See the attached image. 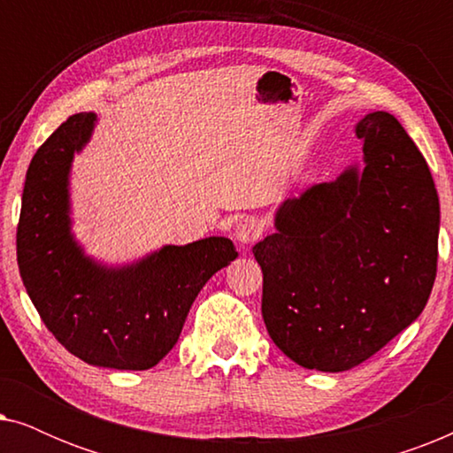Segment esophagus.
Listing matches in <instances>:
<instances>
[{
	"mask_svg": "<svg viewBox=\"0 0 453 453\" xmlns=\"http://www.w3.org/2000/svg\"><path fill=\"white\" fill-rule=\"evenodd\" d=\"M259 234H262V225H259V220L251 219V216L239 220L237 228H234V239H237L239 245H243V247H250L256 243V241L259 239Z\"/></svg>",
	"mask_w": 453,
	"mask_h": 453,
	"instance_id": "1",
	"label": "esophagus"
}]
</instances>
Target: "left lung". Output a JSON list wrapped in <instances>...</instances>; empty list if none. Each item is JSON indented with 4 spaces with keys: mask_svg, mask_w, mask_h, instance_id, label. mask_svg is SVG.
Segmentation results:
<instances>
[{
    "mask_svg": "<svg viewBox=\"0 0 453 453\" xmlns=\"http://www.w3.org/2000/svg\"><path fill=\"white\" fill-rule=\"evenodd\" d=\"M365 169L288 197L253 247L270 338L305 369L357 367L418 318L437 274L439 197L426 160L386 111L357 126Z\"/></svg>",
    "mask_w": 453,
    "mask_h": 453,
    "instance_id": "8db88e82",
    "label": "left lung"
}]
</instances>
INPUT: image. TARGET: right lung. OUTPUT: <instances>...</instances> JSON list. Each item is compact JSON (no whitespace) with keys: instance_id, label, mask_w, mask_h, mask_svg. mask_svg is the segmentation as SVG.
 Returning <instances> with one entry per match:
<instances>
[{"instance_id":"1","label":"right lung","mask_w":453,"mask_h":453,"mask_svg":"<svg viewBox=\"0 0 453 453\" xmlns=\"http://www.w3.org/2000/svg\"><path fill=\"white\" fill-rule=\"evenodd\" d=\"M95 119L72 115L30 160L16 231L18 268L42 324L73 357L144 371L175 346L197 293L237 250L231 239L208 237L166 245L119 270L86 257L70 233L67 173Z\"/></svg>"}]
</instances>
